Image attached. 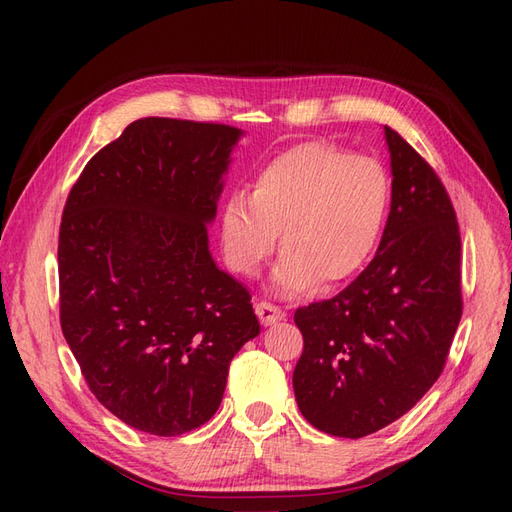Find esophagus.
I'll list each match as a JSON object with an SVG mask.
<instances>
[{
	"instance_id": "1",
	"label": "esophagus",
	"mask_w": 512,
	"mask_h": 512,
	"mask_svg": "<svg viewBox=\"0 0 512 512\" xmlns=\"http://www.w3.org/2000/svg\"><path fill=\"white\" fill-rule=\"evenodd\" d=\"M256 314L260 318V322L265 324V327H271V324H275L277 320L284 318V312L277 305L273 303H267V301H260L256 303Z\"/></svg>"
}]
</instances>
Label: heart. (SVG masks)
<instances>
[{"instance_id":"obj_1","label":"heart","mask_w":512,"mask_h":512,"mask_svg":"<svg viewBox=\"0 0 512 512\" xmlns=\"http://www.w3.org/2000/svg\"><path fill=\"white\" fill-rule=\"evenodd\" d=\"M393 205L386 168L331 143L294 145L262 166L252 194L232 192L222 207L220 239L228 267L254 277L282 230L273 273L280 294L335 288L376 254Z\"/></svg>"}]
</instances>
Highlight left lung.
<instances>
[{"label":"left lung","mask_w":512,"mask_h":512,"mask_svg":"<svg viewBox=\"0 0 512 512\" xmlns=\"http://www.w3.org/2000/svg\"><path fill=\"white\" fill-rule=\"evenodd\" d=\"M393 205L374 260L333 299L299 307L301 414L363 438L416 406L442 374L461 320V237L440 177L393 128Z\"/></svg>","instance_id":"left-lung-1"}]
</instances>
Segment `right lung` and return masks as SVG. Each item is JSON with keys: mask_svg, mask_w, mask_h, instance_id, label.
<instances>
[{"mask_svg": "<svg viewBox=\"0 0 512 512\" xmlns=\"http://www.w3.org/2000/svg\"><path fill=\"white\" fill-rule=\"evenodd\" d=\"M241 134L138 119L87 162L61 215V331L100 404L153 436L205 425L232 356L260 333L207 237Z\"/></svg>", "mask_w": 512, "mask_h": 512, "instance_id": "right-lung-1", "label": "right lung"}]
</instances>
